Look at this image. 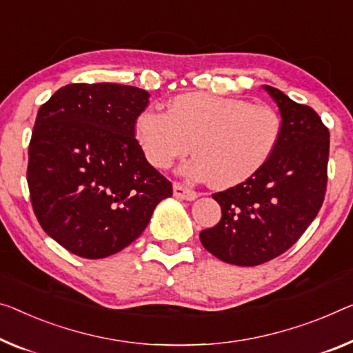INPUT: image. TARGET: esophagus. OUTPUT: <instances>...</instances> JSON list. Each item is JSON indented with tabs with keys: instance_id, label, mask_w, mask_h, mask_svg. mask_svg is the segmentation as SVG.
Returning <instances> with one entry per match:
<instances>
[{
	"instance_id": "1",
	"label": "esophagus",
	"mask_w": 353,
	"mask_h": 353,
	"mask_svg": "<svg viewBox=\"0 0 353 353\" xmlns=\"http://www.w3.org/2000/svg\"><path fill=\"white\" fill-rule=\"evenodd\" d=\"M173 195H175L176 199H181V200H195L199 197L197 192L192 191V189H188L186 186H183V184H180V183L173 184Z\"/></svg>"
}]
</instances>
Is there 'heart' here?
Wrapping results in <instances>:
<instances>
[{
    "mask_svg": "<svg viewBox=\"0 0 353 353\" xmlns=\"http://www.w3.org/2000/svg\"><path fill=\"white\" fill-rule=\"evenodd\" d=\"M274 108L236 97L186 93L170 102L167 113L145 110L135 120V139L146 159L169 169L191 151L183 172L199 181L227 189L245 183L267 164L281 139Z\"/></svg>",
    "mask_w": 353,
    "mask_h": 353,
    "instance_id": "heart-1",
    "label": "heart"
}]
</instances>
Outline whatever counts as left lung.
<instances>
[{"label": "left lung", "instance_id": "8db88e82", "mask_svg": "<svg viewBox=\"0 0 353 353\" xmlns=\"http://www.w3.org/2000/svg\"><path fill=\"white\" fill-rule=\"evenodd\" d=\"M279 107L281 139L267 164L245 183L213 194L222 218L200 232L225 263L256 267L298 241L321 210L327 189L330 132L311 107L263 85Z\"/></svg>", "mask_w": 353, "mask_h": 353}]
</instances>
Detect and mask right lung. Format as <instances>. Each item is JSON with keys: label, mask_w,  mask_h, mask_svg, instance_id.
Listing matches in <instances>:
<instances>
[{"label": "right lung", "mask_w": 353, "mask_h": 353, "mask_svg": "<svg viewBox=\"0 0 353 353\" xmlns=\"http://www.w3.org/2000/svg\"><path fill=\"white\" fill-rule=\"evenodd\" d=\"M148 97L137 86L72 83L37 112L26 172L32 210L47 235L75 256L120 252L172 195V183L134 137Z\"/></svg>", "instance_id": "right-lung-1"}]
</instances>
